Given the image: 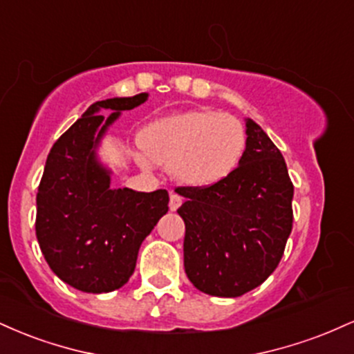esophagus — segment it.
<instances>
[{"label": "esophagus", "instance_id": "esophagus-1", "mask_svg": "<svg viewBox=\"0 0 354 354\" xmlns=\"http://www.w3.org/2000/svg\"><path fill=\"white\" fill-rule=\"evenodd\" d=\"M181 203H183V198L180 196V194L173 193L171 196H169V209L176 211L181 206Z\"/></svg>", "mask_w": 354, "mask_h": 354}]
</instances>
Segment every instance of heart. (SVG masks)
<instances>
[{
    "label": "heart",
    "mask_w": 354,
    "mask_h": 354,
    "mask_svg": "<svg viewBox=\"0 0 354 354\" xmlns=\"http://www.w3.org/2000/svg\"><path fill=\"white\" fill-rule=\"evenodd\" d=\"M148 160L171 168L191 186H211L234 173L246 149L236 118L216 109H191L146 126L140 140Z\"/></svg>",
    "instance_id": "obj_1"
}]
</instances>
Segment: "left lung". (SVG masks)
<instances>
[{
	"instance_id": "left-lung-1",
	"label": "left lung",
	"mask_w": 354,
	"mask_h": 354,
	"mask_svg": "<svg viewBox=\"0 0 354 354\" xmlns=\"http://www.w3.org/2000/svg\"><path fill=\"white\" fill-rule=\"evenodd\" d=\"M246 149L231 176L211 186L176 188L186 201L185 271L211 296L236 298L276 270L293 228V183L281 151L246 120Z\"/></svg>"
}]
</instances>
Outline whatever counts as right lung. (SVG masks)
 I'll use <instances>...</instances> for the list:
<instances>
[{
  "label": "right lung",
  "instance_id": "right-lung-1",
  "mask_svg": "<svg viewBox=\"0 0 354 354\" xmlns=\"http://www.w3.org/2000/svg\"><path fill=\"white\" fill-rule=\"evenodd\" d=\"M146 98L140 93L96 101L58 138L44 165L36 194V238L53 273L84 293H109L128 283L141 243L168 213L166 189L109 188V171L95 153L120 113ZM100 109L115 113L104 120Z\"/></svg>",
  "mask_w": 354,
  "mask_h": 354
}]
</instances>
